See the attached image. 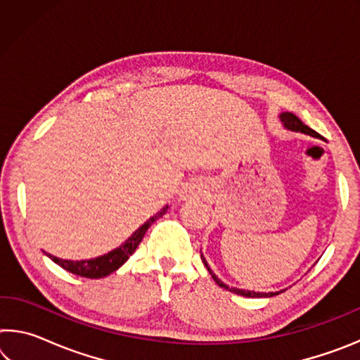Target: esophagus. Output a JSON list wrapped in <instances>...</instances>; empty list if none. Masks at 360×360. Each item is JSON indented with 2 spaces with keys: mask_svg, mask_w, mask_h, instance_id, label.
Here are the masks:
<instances>
[{
  "mask_svg": "<svg viewBox=\"0 0 360 360\" xmlns=\"http://www.w3.org/2000/svg\"><path fill=\"white\" fill-rule=\"evenodd\" d=\"M192 193V191H188V192H186V195H184V197H188V195H191Z\"/></svg>",
  "mask_w": 360,
  "mask_h": 360,
  "instance_id": "1",
  "label": "esophagus"
}]
</instances>
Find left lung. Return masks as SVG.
<instances>
[{"label": "left lung", "instance_id": "left-lung-1", "mask_svg": "<svg viewBox=\"0 0 360 360\" xmlns=\"http://www.w3.org/2000/svg\"><path fill=\"white\" fill-rule=\"evenodd\" d=\"M279 119H281V122L284 124V127L285 129H289V130H292V131H300V133H304V135H309V136H314V138H321V139H324L322 138L319 133H316L313 129H309L308 125H304L303 122L297 117L295 114H292V112H283L281 115H279ZM205 262V260H203ZM205 265H206V262H205ZM208 266V265H206ZM208 271L211 273V276H212V279H214V281L217 283V285L219 288H224V289H229L230 292H233V294H236V295H243V297H273V295H278L279 292H268V294H265V292H252V290H241V289H235V288H229L227 284H224L221 279H219L214 273H212L211 270H210V266H208Z\"/></svg>", "mask_w": 360, "mask_h": 360}]
</instances>
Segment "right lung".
I'll return each mask as SVG.
<instances>
[{"mask_svg":"<svg viewBox=\"0 0 360 360\" xmlns=\"http://www.w3.org/2000/svg\"><path fill=\"white\" fill-rule=\"evenodd\" d=\"M168 210V206H165L162 211H158L155 216H152L148 222H144L141 227H139L135 233H133L129 240H127L124 245H120L117 249L108 252L101 257L96 259H90V260H63L58 257H53V255L47 254L57 265L65 268L66 271L72 273V275L82 276V278H90V279H98V278H105L108 275H111L112 271L117 270L122 265L129 260L130 255L136 251V248L139 243H141L143 236L148 229L150 227V224H154L158 217H162L165 214Z\"/></svg>","mask_w":360,"mask_h":360,"instance_id":"obj_1","label":"right lung"}]
</instances>
